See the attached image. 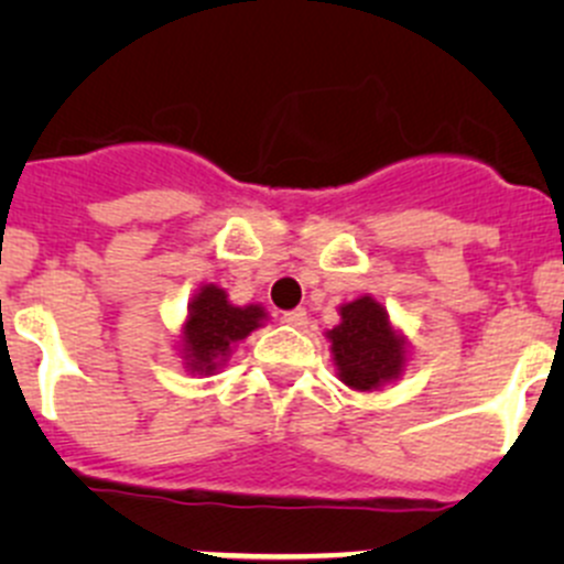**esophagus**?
<instances>
[{
    "instance_id": "esophagus-1",
    "label": "esophagus",
    "mask_w": 564,
    "mask_h": 564,
    "mask_svg": "<svg viewBox=\"0 0 564 564\" xmlns=\"http://www.w3.org/2000/svg\"><path fill=\"white\" fill-rule=\"evenodd\" d=\"M283 322H286L289 327H305V322H308V314H305V308L286 311V314H283Z\"/></svg>"
}]
</instances>
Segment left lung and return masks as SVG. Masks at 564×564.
<instances>
[{
    "label": "left lung",
    "instance_id": "1",
    "mask_svg": "<svg viewBox=\"0 0 564 564\" xmlns=\"http://www.w3.org/2000/svg\"><path fill=\"white\" fill-rule=\"evenodd\" d=\"M340 322L327 329L338 379L351 390L373 392L395 382L406 366V338L392 327L388 308L362 294L338 308Z\"/></svg>",
    "mask_w": 564,
    "mask_h": 564
}]
</instances>
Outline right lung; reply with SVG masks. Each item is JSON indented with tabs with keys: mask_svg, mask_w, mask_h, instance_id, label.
Here are the masks:
<instances>
[{
	"mask_svg": "<svg viewBox=\"0 0 564 564\" xmlns=\"http://www.w3.org/2000/svg\"><path fill=\"white\" fill-rule=\"evenodd\" d=\"M267 311L261 305H235L229 294L215 283H204L187 305V318L182 324L180 346L182 360L191 373L213 377L226 366L240 340L264 324Z\"/></svg>",
	"mask_w": 564,
	"mask_h": 564,
	"instance_id": "add662e5",
	"label": "right lung"
}]
</instances>
